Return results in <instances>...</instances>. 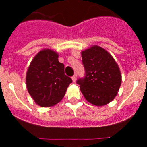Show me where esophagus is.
I'll return each mask as SVG.
<instances>
[{
	"label": "esophagus",
	"instance_id": "obj_1",
	"mask_svg": "<svg viewBox=\"0 0 147 147\" xmlns=\"http://www.w3.org/2000/svg\"><path fill=\"white\" fill-rule=\"evenodd\" d=\"M72 80H73V82H76V78H77V76H76V74H74V76H72Z\"/></svg>",
	"mask_w": 147,
	"mask_h": 147
}]
</instances>
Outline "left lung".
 <instances>
[{
    "mask_svg": "<svg viewBox=\"0 0 147 147\" xmlns=\"http://www.w3.org/2000/svg\"><path fill=\"white\" fill-rule=\"evenodd\" d=\"M81 54L85 76L76 82L82 93L92 105H107L116 96L121 84L119 65L112 55L98 45H93Z\"/></svg>",
    "mask_w": 147,
    "mask_h": 147,
    "instance_id": "1",
    "label": "left lung"
}]
</instances>
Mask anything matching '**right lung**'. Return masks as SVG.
I'll return each instance as SVG.
<instances>
[{"label": "right lung", "instance_id": "right-lung-1", "mask_svg": "<svg viewBox=\"0 0 147 147\" xmlns=\"http://www.w3.org/2000/svg\"><path fill=\"white\" fill-rule=\"evenodd\" d=\"M59 55L49 49H42L32 59L26 73V88L35 103L51 107L64 97L72 80L65 74Z\"/></svg>", "mask_w": 147, "mask_h": 147}]
</instances>
